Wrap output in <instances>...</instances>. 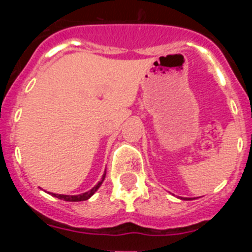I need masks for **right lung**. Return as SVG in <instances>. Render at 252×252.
Returning <instances> with one entry per match:
<instances>
[{
	"instance_id": "obj_1",
	"label": "right lung",
	"mask_w": 252,
	"mask_h": 252,
	"mask_svg": "<svg viewBox=\"0 0 252 252\" xmlns=\"http://www.w3.org/2000/svg\"><path fill=\"white\" fill-rule=\"evenodd\" d=\"M104 177H106V173L103 174V177H102V180L101 182H98V184L95 187H93L92 189H91L90 192H86L83 193V194H79V195H64V194H54V193H51V195H54V197L59 198V199H63V201H66V202H81V201H87L88 198L92 197L93 194H94V192L97 190V189L101 187L102 182L104 180Z\"/></svg>"
}]
</instances>
